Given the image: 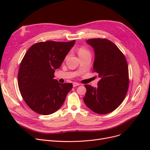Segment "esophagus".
Instances as JSON below:
<instances>
[{
    "mask_svg": "<svg viewBox=\"0 0 150 150\" xmlns=\"http://www.w3.org/2000/svg\"><path fill=\"white\" fill-rule=\"evenodd\" d=\"M73 87H76V86H79V85H80V84L79 83H76V82H74L73 83Z\"/></svg>",
    "mask_w": 150,
    "mask_h": 150,
    "instance_id": "34e87169",
    "label": "esophagus"
}]
</instances>
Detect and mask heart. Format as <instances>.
Instances as JSON below:
<instances>
[{"label": "heart", "instance_id": "b5f03b06", "mask_svg": "<svg viewBox=\"0 0 150 150\" xmlns=\"http://www.w3.org/2000/svg\"><path fill=\"white\" fill-rule=\"evenodd\" d=\"M77 52H78V54L80 58L86 56H91V53L89 50L83 46L79 47L78 50H77Z\"/></svg>", "mask_w": 150, "mask_h": 150}]
</instances>
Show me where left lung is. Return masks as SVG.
I'll return each mask as SVG.
<instances>
[{"instance_id":"8db88e82","label":"left lung","mask_w":150,"mask_h":150,"mask_svg":"<svg viewBox=\"0 0 150 150\" xmlns=\"http://www.w3.org/2000/svg\"><path fill=\"white\" fill-rule=\"evenodd\" d=\"M87 43L95 52L93 72L100 78L98 87L85 84L83 98L87 107L100 115L110 113L125 98L129 87L128 66L124 54L111 40L90 39Z\"/></svg>"}]
</instances>
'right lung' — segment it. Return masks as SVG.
Instances as JSON below:
<instances>
[{"label":"right lung","mask_w":150,"mask_h":150,"mask_svg":"<svg viewBox=\"0 0 150 150\" xmlns=\"http://www.w3.org/2000/svg\"><path fill=\"white\" fill-rule=\"evenodd\" d=\"M75 42L35 43L22 59L17 76L19 89L25 103L38 114L57 111L72 88L71 83L61 84L53 78Z\"/></svg>","instance_id":"obj_1"}]
</instances>
